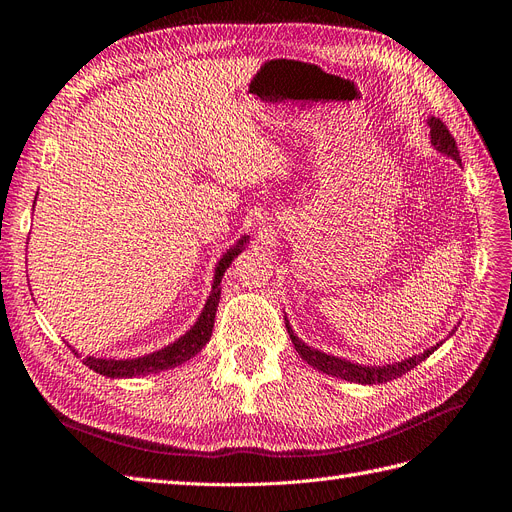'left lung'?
<instances>
[{
	"mask_svg": "<svg viewBox=\"0 0 512 512\" xmlns=\"http://www.w3.org/2000/svg\"><path fill=\"white\" fill-rule=\"evenodd\" d=\"M427 123H429L431 145L436 147L440 153H444V156L453 158L457 164H461L459 151H457V145H455V138L451 136V132H448V128L444 126V121H440L438 117H429ZM286 329H288V335H290V339H292L294 348H297V352L301 354V359L307 361V365H312L314 369L322 371V374L337 376V378H342V380L359 382V384H382V382H389V380L401 378L404 374H408L410 369H414L418 363L425 361L427 356H429L433 350H438V346H440V344L431 346V348L425 350L423 354L410 356V359H406V361H397V363H393V365L376 367V365L350 363V361H346V359H339V356H333V354H327V352H320V350H316V348H309L305 342H301V339L297 337V333L292 331L288 320H286ZM455 329H457V327H455ZM455 329H453V333H455Z\"/></svg>",
	"mask_w": 512,
	"mask_h": 512,
	"instance_id": "left-lung-1",
	"label": "left lung"
}]
</instances>
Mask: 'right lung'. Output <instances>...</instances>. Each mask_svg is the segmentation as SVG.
<instances>
[{
  "label": "right lung",
  "instance_id": "1",
  "mask_svg": "<svg viewBox=\"0 0 512 512\" xmlns=\"http://www.w3.org/2000/svg\"><path fill=\"white\" fill-rule=\"evenodd\" d=\"M247 241H250V237H241L237 241V245L230 247V250L220 258L218 267H215L211 294L203 307V312H200L198 320L194 322V327L185 335H181L177 342L164 346L158 352L136 356V359H102V356H87V359H83V363L89 369H94L96 374L106 376V378H136V376L160 374V371H164V369H173L185 361H190L192 356H196L200 350H203L211 339L215 312H218V303H220V294H222L220 284H222L224 271L230 267V262L241 254Z\"/></svg>",
  "mask_w": 512,
  "mask_h": 512
}]
</instances>
